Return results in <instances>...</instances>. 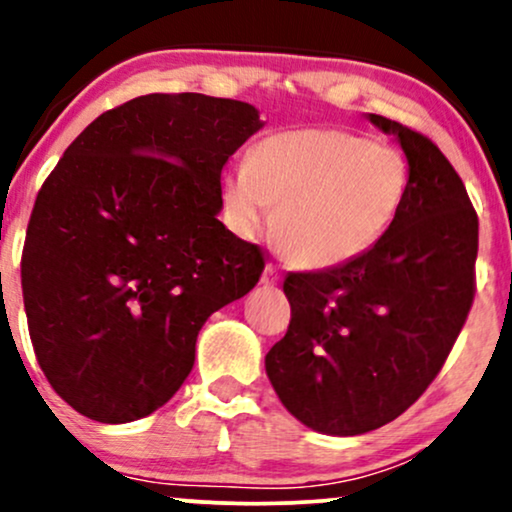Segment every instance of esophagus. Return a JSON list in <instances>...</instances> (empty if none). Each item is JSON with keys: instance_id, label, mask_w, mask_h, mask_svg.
Wrapping results in <instances>:
<instances>
[{"instance_id": "obj_1", "label": "esophagus", "mask_w": 512, "mask_h": 512, "mask_svg": "<svg viewBox=\"0 0 512 512\" xmlns=\"http://www.w3.org/2000/svg\"><path fill=\"white\" fill-rule=\"evenodd\" d=\"M279 281H281L279 269H276L274 264H267V267H264V274H262V284L264 286H276Z\"/></svg>"}]
</instances>
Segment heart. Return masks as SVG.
Listing matches in <instances>:
<instances>
[{"instance_id": "1", "label": "heart", "mask_w": 512, "mask_h": 512, "mask_svg": "<svg viewBox=\"0 0 512 512\" xmlns=\"http://www.w3.org/2000/svg\"><path fill=\"white\" fill-rule=\"evenodd\" d=\"M409 185V161L395 146L349 129H284L262 137L248 166L223 178V204L243 236L255 233L276 204L272 233L289 260L332 269L390 233Z\"/></svg>"}]
</instances>
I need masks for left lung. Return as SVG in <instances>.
I'll use <instances>...</instances> for the list:
<instances>
[{
	"label": "left lung",
	"instance_id": "1",
	"mask_svg": "<svg viewBox=\"0 0 512 512\" xmlns=\"http://www.w3.org/2000/svg\"><path fill=\"white\" fill-rule=\"evenodd\" d=\"M366 117L407 156V202L366 255L286 276L291 325L264 356L281 404L327 436H361L407 411L443 368L474 301L479 221L460 175L424 134Z\"/></svg>",
	"mask_w": 512,
	"mask_h": 512
}]
</instances>
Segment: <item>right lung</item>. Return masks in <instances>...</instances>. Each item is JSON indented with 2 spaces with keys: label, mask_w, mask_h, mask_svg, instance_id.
I'll use <instances>...</instances> for the list:
<instances>
[{
  "label": "right lung",
  "mask_w": 512,
  "mask_h": 512,
  "mask_svg": "<svg viewBox=\"0 0 512 512\" xmlns=\"http://www.w3.org/2000/svg\"><path fill=\"white\" fill-rule=\"evenodd\" d=\"M255 105L149 93L108 110L40 187L21 260L28 332L69 407L129 424L168 402L211 313L255 289L257 245L219 221Z\"/></svg>",
  "instance_id": "1"
}]
</instances>
